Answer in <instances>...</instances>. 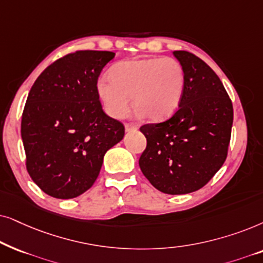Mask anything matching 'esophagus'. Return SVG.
I'll return each instance as SVG.
<instances>
[{"label": "esophagus", "mask_w": 263, "mask_h": 263, "mask_svg": "<svg viewBox=\"0 0 263 263\" xmlns=\"http://www.w3.org/2000/svg\"><path fill=\"white\" fill-rule=\"evenodd\" d=\"M125 129L127 132H129V131H136V129H137V126L136 125H134V124H126L125 125Z\"/></svg>", "instance_id": "34e87169"}]
</instances>
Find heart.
Returning <instances> with one entry per match:
<instances>
[{
  "label": "heart",
  "instance_id": "obj_1",
  "mask_svg": "<svg viewBox=\"0 0 263 263\" xmlns=\"http://www.w3.org/2000/svg\"><path fill=\"white\" fill-rule=\"evenodd\" d=\"M184 68L174 59H135L118 62L109 78L97 80V93L110 117L122 119L134 104L150 120L172 114L183 96Z\"/></svg>",
  "mask_w": 263,
  "mask_h": 263
}]
</instances>
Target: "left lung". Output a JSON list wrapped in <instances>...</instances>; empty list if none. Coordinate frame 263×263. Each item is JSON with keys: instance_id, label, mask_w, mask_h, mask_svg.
Instances as JSON below:
<instances>
[{"instance_id": "8db88e82", "label": "left lung", "mask_w": 263, "mask_h": 263, "mask_svg": "<svg viewBox=\"0 0 263 263\" xmlns=\"http://www.w3.org/2000/svg\"><path fill=\"white\" fill-rule=\"evenodd\" d=\"M183 66L185 86L171 118L141 126L146 148L139 167L154 187L183 195L204 186L225 162L233 107L216 73L185 50L173 51Z\"/></svg>"}]
</instances>
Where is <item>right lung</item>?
<instances>
[{"mask_svg": "<svg viewBox=\"0 0 263 263\" xmlns=\"http://www.w3.org/2000/svg\"><path fill=\"white\" fill-rule=\"evenodd\" d=\"M111 51L77 50L48 66L31 87L22 117L26 170L45 194L68 199L99 177L103 156L125 135L104 113L97 80Z\"/></svg>", "mask_w": 263, "mask_h": 263, "instance_id": "right-lung-1", "label": "right lung"}]
</instances>
